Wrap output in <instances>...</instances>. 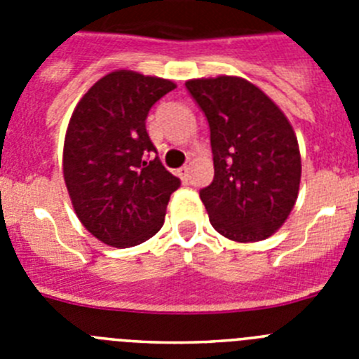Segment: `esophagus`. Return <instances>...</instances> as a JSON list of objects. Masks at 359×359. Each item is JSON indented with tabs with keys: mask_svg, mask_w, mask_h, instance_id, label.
Here are the masks:
<instances>
[{
	"mask_svg": "<svg viewBox=\"0 0 359 359\" xmlns=\"http://www.w3.org/2000/svg\"><path fill=\"white\" fill-rule=\"evenodd\" d=\"M189 172H190V169L189 167H182V169H177V176L182 177V180H189Z\"/></svg>",
	"mask_w": 359,
	"mask_h": 359,
	"instance_id": "34e87169",
	"label": "esophagus"
}]
</instances>
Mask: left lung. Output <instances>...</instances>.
<instances>
[{
  "mask_svg": "<svg viewBox=\"0 0 359 359\" xmlns=\"http://www.w3.org/2000/svg\"><path fill=\"white\" fill-rule=\"evenodd\" d=\"M185 86L210 128L214 180L199 198L212 226L237 243L273 236L293 210L302 174L290 120L241 77L192 79Z\"/></svg>",
  "mask_w": 359,
  "mask_h": 359,
  "instance_id": "left-lung-1",
  "label": "left lung"
}]
</instances>
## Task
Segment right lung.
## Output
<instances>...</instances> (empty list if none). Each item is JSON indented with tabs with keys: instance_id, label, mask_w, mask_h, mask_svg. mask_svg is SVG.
Returning a JSON list of instances; mask_svg holds the SVG:
<instances>
[{
	"instance_id": "add662e5",
	"label": "right lung",
	"mask_w": 359,
	"mask_h": 359,
	"mask_svg": "<svg viewBox=\"0 0 359 359\" xmlns=\"http://www.w3.org/2000/svg\"><path fill=\"white\" fill-rule=\"evenodd\" d=\"M172 81L131 69L107 73L81 98L68 123L62 172L75 214L91 236L115 248L151 239L182 185L161 165L145 118Z\"/></svg>"
}]
</instances>
